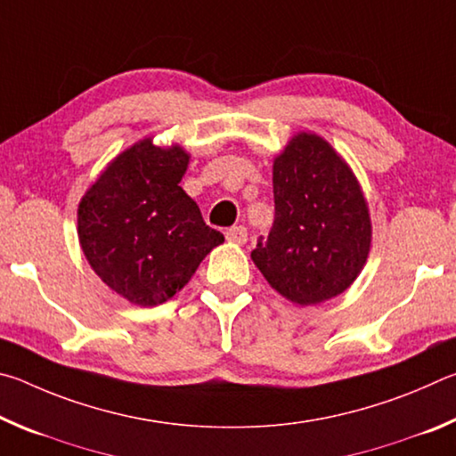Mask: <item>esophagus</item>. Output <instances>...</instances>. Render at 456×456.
<instances>
[{
  "label": "esophagus",
  "mask_w": 456,
  "mask_h": 456,
  "mask_svg": "<svg viewBox=\"0 0 456 456\" xmlns=\"http://www.w3.org/2000/svg\"><path fill=\"white\" fill-rule=\"evenodd\" d=\"M225 237L229 239V241L243 245V243H247V229L243 225H235V227L225 231Z\"/></svg>",
  "instance_id": "esophagus-1"
}]
</instances>
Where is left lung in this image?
Returning a JSON list of instances; mask_svg holds the SVG:
<instances>
[{
  "mask_svg": "<svg viewBox=\"0 0 456 456\" xmlns=\"http://www.w3.org/2000/svg\"><path fill=\"white\" fill-rule=\"evenodd\" d=\"M275 217L251 251L267 283L299 305L326 302L356 280L370 237L356 176L315 134H297L273 163Z\"/></svg>",
  "mask_w": 456,
  "mask_h": 456,
  "instance_id": "obj_1",
  "label": "left lung"
}]
</instances>
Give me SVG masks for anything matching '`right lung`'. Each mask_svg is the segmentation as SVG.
Returning a JSON list of instances; mask_svg holds the SVG:
<instances>
[{"label":"right lung","mask_w":456,"mask_h":456,"mask_svg":"<svg viewBox=\"0 0 456 456\" xmlns=\"http://www.w3.org/2000/svg\"><path fill=\"white\" fill-rule=\"evenodd\" d=\"M189 154L151 138L110 163L78 209L84 256L108 288L138 305L173 297L225 241L181 189Z\"/></svg>","instance_id":"add662e5"}]
</instances>
